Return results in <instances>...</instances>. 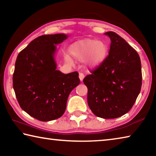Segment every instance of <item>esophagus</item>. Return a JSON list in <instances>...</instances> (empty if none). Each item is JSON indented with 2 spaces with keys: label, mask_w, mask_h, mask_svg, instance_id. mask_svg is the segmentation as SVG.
<instances>
[{
  "label": "esophagus",
  "mask_w": 156,
  "mask_h": 156,
  "mask_svg": "<svg viewBox=\"0 0 156 156\" xmlns=\"http://www.w3.org/2000/svg\"><path fill=\"white\" fill-rule=\"evenodd\" d=\"M84 78V73H79V78H80V81H83Z\"/></svg>",
  "instance_id": "esophagus-1"
}]
</instances>
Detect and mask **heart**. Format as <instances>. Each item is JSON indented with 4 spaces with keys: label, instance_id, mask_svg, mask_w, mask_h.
Masks as SVG:
<instances>
[{
    "label": "heart",
    "instance_id": "1",
    "mask_svg": "<svg viewBox=\"0 0 156 156\" xmlns=\"http://www.w3.org/2000/svg\"><path fill=\"white\" fill-rule=\"evenodd\" d=\"M69 52L79 60L85 59L89 66L95 67L101 64L106 59L109 52L107 44L103 41L86 38L76 42L69 47ZM66 62H72L71 58L66 55Z\"/></svg>",
    "mask_w": 156,
    "mask_h": 156
}]
</instances>
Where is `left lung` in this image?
Masks as SVG:
<instances>
[{
  "mask_svg": "<svg viewBox=\"0 0 156 156\" xmlns=\"http://www.w3.org/2000/svg\"><path fill=\"white\" fill-rule=\"evenodd\" d=\"M111 40L109 56L91 74L84 78L87 102L98 117L112 119L130 110L140 92L142 69L138 53L113 31L105 34Z\"/></svg>",
  "mask_w": 156,
  "mask_h": 156,
  "instance_id": "left-lung-1",
  "label": "left lung"
}]
</instances>
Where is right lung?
<instances>
[{"instance_id": "right-lung-1", "label": "right lung", "mask_w": 156, "mask_h": 156, "mask_svg": "<svg viewBox=\"0 0 156 156\" xmlns=\"http://www.w3.org/2000/svg\"><path fill=\"white\" fill-rule=\"evenodd\" d=\"M67 35H43L33 40L18 55L13 87L20 107L36 119L47 122L63 115L69 94L80 84L78 73L56 70V44Z\"/></svg>"}]
</instances>
